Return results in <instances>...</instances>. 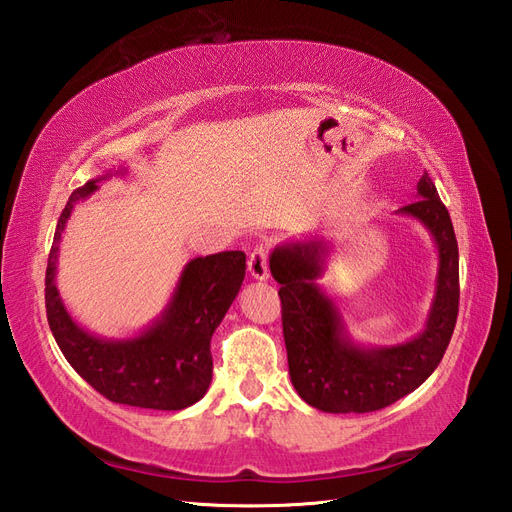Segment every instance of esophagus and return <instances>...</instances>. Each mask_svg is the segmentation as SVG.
<instances>
[{"mask_svg":"<svg viewBox=\"0 0 512 512\" xmlns=\"http://www.w3.org/2000/svg\"><path fill=\"white\" fill-rule=\"evenodd\" d=\"M248 272H251L253 279H259V281H266L270 276V270H268V246L259 244L255 246L251 255H248Z\"/></svg>","mask_w":512,"mask_h":512,"instance_id":"1","label":"esophagus"}]
</instances>
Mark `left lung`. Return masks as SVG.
<instances>
[{"mask_svg":"<svg viewBox=\"0 0 512 512\" xmlns=\"http://www.w3.org/2000/svg\"><path fill=\"white\" fill-rule=\"evenodd\" d=\"M399 212L418 218L440 253L427 326L407 343L364 349L345 337L341 313L315 283L324 272L326 242H291L270 255V272L281 283L291 384L321 412L364 414L392 405L425 382L450 343L459 315V248L429 173L418 182V199Z\"/></svg>","mask_w":512,"mask_h":512,"instance_id":"1","label":"left lung"}]
</instances>
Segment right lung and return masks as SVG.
Listing matches in <instances>:
<instances>
[{
    "mask_svg": "<svg viewBox=\"0 0 512 512\" xmlns=\"http://www.w3.org/2000/svg\"><path fill=\"white\" fill-rule=\"evenodd\" d=\"M96 182L77 188L57 221L45 279L49 328L70 367L102 397L148 410H184L208 392L210 341L238 296L246 255L225 251L188 261L167 309L148 330L126 341L94 337L68 315L55 287V268L68 216L79 199L96 191Z\"/></svg>",
    "mask_w": 512,
    "mask_h": 512,
    "instance_id": "right-lung-1",
    "label": "right lung"
}]
</instances>
